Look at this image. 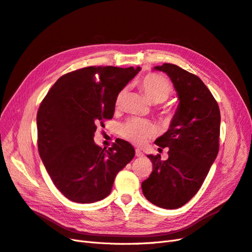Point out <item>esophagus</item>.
<instances>
[{"label": "esophagus", "mask_w": 252, "mask_h": 252, "mask_svg": "<svg viewBox=\"0 0 252 252\" xmlns=\"http://www.w3.org/2000/svg\"><path fill=\"white\" fill-rule=\"evenodd\" d=\"M135 157H138V158L144 157V154H143V152H142L141 150H139V149H135Z\"/></svg>", "instance_id": "esophagus-1"}]
</instances>
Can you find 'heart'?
Instances as JSON below:
<instances>
[{
    "label": "heart",
    "mask_w": 252,
    "mask_h": 252,
    "mask_svg": "<svg viewBox=\"0 0 252 252\" xmlns=\"http://www.w3.org/2000/svg\"><path fill=\"white\" fill-rule=\"evenodd\" d=\"M139 85L144 95L152 104L162 103L168 98L172 93V86L170 82L164 75L158 73H149L140 81ZM127 94V88H123L116 97L117 107L124 102ZM157 132L155 125L149 121L133 119L128 121L121 128V134L127 141L134 145H143L151 139Z\"/></svg>",
    "instance_id": "obj_1"
}]
</instances>
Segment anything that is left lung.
Returning <instances> with one entry per match:
<instances>
[{
	"mask_svg": "<svg viewBox=\"0 0 252 252\" xmlns=\"http://www.w3.org/2000/svg\"><path fill=\"white\" fill-rule=\"evenodd\" d=\"M170 78L179 105L168 130L156 140L169 148L168 158L149 155L154 169L142 183L143 194L156 206L180 208L199 191L219 152L220 113L209 89L195 74L165 63L154 67ZM159 149V148H158Z\"/></svg>",
	"mask_w": 252,
	"mask_h": 252,
	"instance_id": "obj_1",
	"label": "left lung"
}]
</instances>
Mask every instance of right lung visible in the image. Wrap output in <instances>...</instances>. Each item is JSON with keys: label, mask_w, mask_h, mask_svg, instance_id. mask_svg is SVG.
<instances>
[{"label": "right lung", "mask_w": 252, "mask_h": 252, "mask_svg": "<svg viewBox=\"0 0 252 252\" xmlns=\"http://www.w3.org/2000/svg\"><path fill=\"white\" fill-rule=\"evenodd\" d=\"M141 67L90 66L62 75L36 114L37 147L53 184L68 200L90 204L109 195L114 179L134 157L124 140L94 143L96 124L112 119L116 97Z\"/></svg>", "instance_id": "obj_1"}]
</instances>
